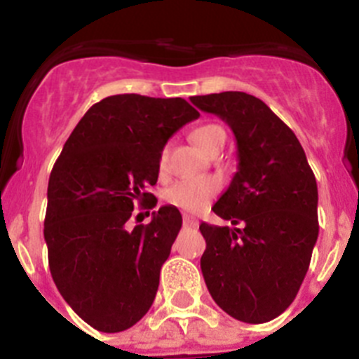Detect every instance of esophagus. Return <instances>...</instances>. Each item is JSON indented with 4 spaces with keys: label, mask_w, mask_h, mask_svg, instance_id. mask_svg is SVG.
Masks as SVG:
<instances>
[{
    "label": "esophagus",
    "mask_w": 359,
    "mask_h": 359,
    "mask_svg": "<svg viewBox=\"0 0 359 359\" xmlns=\"http://www.w3.org/2000/svg\"><path fill=\"white\" fill-rule=\"evenodd\" d=\"M183 226H190V228L198 226V219L192 217V215H183Z\"/></svg>",
    "instance_id": "34e87169"
}]
</instances>
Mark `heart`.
<instances>
[{
	"label": "heart",
	"instance_id": "obj_1",
	"mask_svg": "<svg viewBox=\"0 0 359 359\" xmlns=\"http://www.w3.org/2000/svg\"><path fill=\"white\" fill-rule=\"evenodd\" d=\"M190 138L203 152H207L215 142L224 140V131L215 123H207V126L196 128ZM167 160H169V147H163L158 156L160 172H165L167 169ZM219 190H221V182L217 177H189V180L174 183L170 189L165 190V201L183 212L198 214L208 207V203L219 194Z\"/></svg>",
	"mask_w": 359,
	"mask_h": 359
}]
</instances>
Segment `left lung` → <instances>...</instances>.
Listing matches in <instances>:
<instances>
[{
	"instance_id": "8db88e82",
	"label": "left lung",
	"mask_w": 359,
	"mask_h": 359,
	"mask_svg": "<svg viewBox=\"0 0 359 359\" xmlns=\"http://www.w3.org/2000/svg\"><path fill=\"white\" fill-rule=\"evenodd\" d=\"M190 102L230 126L239 160L212 207L233 228L199 224L207 241L203 277L224 313L246 323L269 322L297 297L318 239L315 174L294 133L261 98L223 91Z\"/></svg>"
}]
</instances>
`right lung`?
I'll return each instance as SVG.
<instances>
[{"mask_svg": "<svg viewBox=\"0 0 359 359\" xmlns=\"http://www.w3.org/2000/svg\"><path fill=\"white\" fill-rule=\"evenodd\" d=\"M199 116L183 98L126 93L86 111L53 165L44 241L57 290L86 323L102 332L133 327L154 302L160 269L182 228L172 205L128 230L136 205L156 207L167 140Z\"/></svg>", "mask_w": 359, "mask_h": 359, "instance_id": "add662e5", "label": "right lung"}]
</instances>
